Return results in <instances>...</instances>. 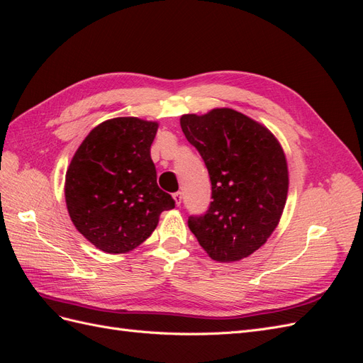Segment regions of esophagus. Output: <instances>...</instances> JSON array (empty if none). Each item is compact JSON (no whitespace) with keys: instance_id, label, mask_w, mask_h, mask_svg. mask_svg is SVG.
I'll return each mask as SVG.
<instances>
[{"instance_id":"obj_1","label":"esophagus","mask_w":363,"mask_h":363,"mask_svg":"<svg viewBox=\"0 0 363 363\" xmlns=\"http://www.w3.org/2000/svg\"><path fill=\"white\" fill-rule=\"evenodd\" d=\"M172 199H174L175 204H177V206H180V204H182V200H183V196H182V192H175V194H172Z\"/></svg>"}]
</instances>
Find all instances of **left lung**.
Wrapping results in <instances>:
<instances>
[{"label": "left lung", "instance_id": "8db88e82", "mask_svg": "<svg viewBox=\"0 0 363 363\" xmlns=\"http://www.w3.org/2000/svg\"><path fill=\"white\" fill-rule=\"evenodd\" d=\"M186 139L211 175L212 203L188 225L216 262H238L276 230L286 204L289 174L279 140L257 121L233 108L183 115Z\"/></svg>", "mask_w": 363, "mask_h": 363}]
</instances>
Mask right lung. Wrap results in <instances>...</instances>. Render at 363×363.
<instances>
[{
  "mask_svg": "<svg viewBox=\"0 0 363 363\" xmlns=\"http://www.w3.org/2000/svg\"><path fill=\"white\" fill-rule=\"evenodd\" d=\"M159 124L135 116L107 119L84 138L65 179L75 228L98 250L121 255L155 232L175 207L157 186L150 148Z\"/></svg>",
  "mask_w": 363,
  "mask_h": 363,
  "instance_id": "obj_1",
  "label": "right lung"
}]
</instances>
